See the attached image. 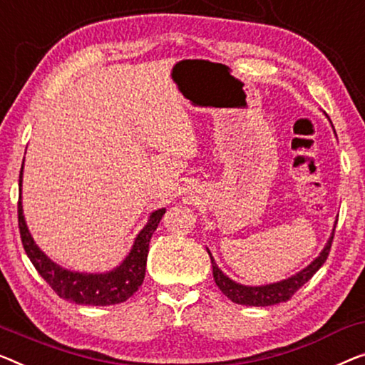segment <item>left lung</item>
Instances as JSON below:
<instances>
[{
    "instance_id": "left-lung-1",
    "label": "left lung",
    "mask_w": 365,
    "mask_h": 365,
    "mask_svg": "<svg viewBox=\"0 0 365 365\" xmlns=\"http://www.w3.org/2000/svg\"><path fill=\"white\" fill-rule=\"evenodd\" d=\"M336 222H338V220H336ZM336 222L333 226V232H331L328 242H326V246L323 247V251L319 252L318 257L314 259L312 264L307 265V267L302 269L300 272H297L295 275L288 277L285 280L275 282V284L259 285V287L237 284V282L230 279L225 272L217 267V264L215 262L210 249H206L210 254L211 265H213V277L217 288H220V290L225 293L231 302H235L237 304H246V307H270V304H277V303L290 300L293 293L307 284V282L312 279L319 269H322V265L326 262V259H328L331 242H333V237H334Z\"/></svg>"
}]
</instances>
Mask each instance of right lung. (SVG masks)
I'll return each mask as SVG.
<instances>
[{"label":"right lung","instance_id":"1","mask_svg":"<svg viewBox=\"0 0 365 365\" xmlns=\"http://www.w3.org/2000/svg\"><path fill=\"white\" fill-rule=\"evenodd\" d=\"M23 168L24 162L19 173V192L21 187H23ZM164 213L165 208L152 211L148 225L135 236L129 254L118 267L108 272H100V274H86V272L65 269L41 251L34 239H32L29 230H27L21 197L18 203L21 241H23L24 251L36 270L63 300L77 304H93V307H108V304L126 302L143 285L150 237L157 230V226H159Z\"/></svg>","mask_w":365,"mask_h":365}]
</instances>
